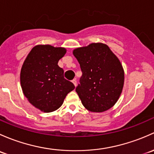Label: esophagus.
<instances>
[{
	"label": "esophagus",
	"mask_w": 154,
	"mask_h": 154,
	"mask_svg": "<svg viewBox=\"0 0 154 154\" xmlns=\"http://www.w3.org/2000/svg\"><path fill=\"white\" fill-rule=\"evenodd\" d=\"M72 83H73V85H75V86H76V85H77L76 79H73V80H72Z\"/></svg>",
	"instance_id": "34e87169"
}]
</instances>
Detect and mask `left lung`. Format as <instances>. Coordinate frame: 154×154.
I'll list each match as a JSON object with an SVG mask.
<instances>
[{"mask_svg":"<svg viewBox=\"0 0 154 154\" xmlns=\"http://www.w3.org/2000/svg\"><path fill=\"white\" fill-rule=\"evenodd\" d=\"M73 55L82 72L75 91L84 107L98 112L111 108L124 85V70L119 60L108 46L101 43L75 49Z\"/></svg>","mask_w":154,"mask_h":154,"instance_id":"1","label":"left lung"}]
</instances>
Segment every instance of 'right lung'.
Masks as SVG:
<instances>
[{"mask_svg":"<svg viewBox=\"0 0 154 154\" xmlns=\"http://www.w3.org/2000/svg\"><path fill=\"white\" fill-rule=\"evenodd\" d=\"M66 53L62 47L38 45L32 49L20 71V85L24 96L36 108L50 112L62 105L75 86L64 77L58 62Z\"/></svg>","mask_w":154,"mask_h":154,"instance_id":"right-lung-1","label":"right lung"}]
</instances>
